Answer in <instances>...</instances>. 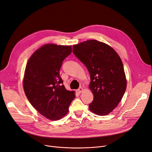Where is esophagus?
<instances>
[{"label": "esophagus", "mask_w": 152, "mask_h": 152, "mask_svg": "<svg viewBox=\"0 0 152 152\" xmlns=\"http://www.w3.org/2000/svg\"><path fill=\"white\" fill-rule=\"evenodd\" d=\"M83 88H82V87H80L78 89V92L79 93H82L83 91Z\"/></svg>", "instance_id": "esophagus-1"}]
</instances>
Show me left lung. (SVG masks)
Masks as SVG:
<instances>
[{"label": "left lung", "instance_id": "8db88e82", "mask_svg": "<svg viewBox=\"0 0 152 152\" xmlns=\"http://www.w3.org/2000/svg\"><path fill=\"white\" fill-rule=\"evenodd\" d=\"M73 53L90 75L89 88L94 99L90 110L99 115L110 114L121 101L127 87L121 57L112 47L94 39L73 45Z\"/></svg>", "mask_w": 152, "mask_h": 152}]
</instances>
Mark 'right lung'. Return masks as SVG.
Returning <instances> with one entry per match:
<instances>
[{
	"label": "right lung",
	"mask_w": 152,
	"mask_h": 152,
	"mask_svg": "<svg viewBox=\"0 0 152 152\" xmlns=\"http://www.w3.org/2000/svg\"><path fill=\"white\" fill-rule=\"evenodd\" d=\"M71 46L46 44L31 56L23 80L25 95L31 105L48 119L57 121L69 111L75 91L62 85L59 70L64 59L70 54Z\"/></svg>",
	"instance_id": "obj_1"
}]
</instances>
